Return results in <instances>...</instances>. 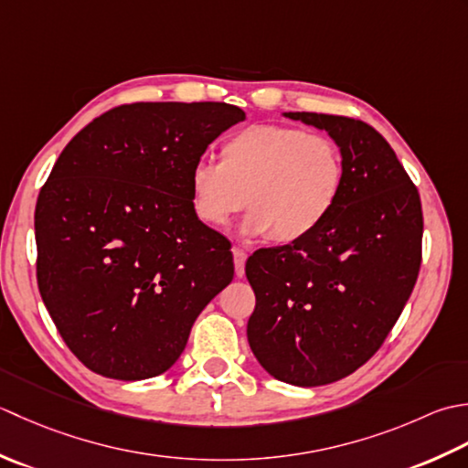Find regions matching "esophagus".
Here are the masks:
<instances>
[{"instance_id": "esophagus-1", "label": "esophagus", "mask_w": 468, "mask_h": 468, "mask_svg": "<svg viewBox=\"0 0 468 468\" xmlns=\"http://www.w3.org/2000/svg\"><path fill=\"white\" fill-rule=\"evenodd\" d=\"M232 254H234V272H236L238 279H242V276H244V264H246V252L240 250V248H234Z\"/></svg>"}]
</instances>
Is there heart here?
<instances>
[{"mask_svg":"<svg viewBox=\"0 0 468 468\" xmlns=\"http://www.w3.org/2000/svg\"><path fill=\"white\" fill-rule=\"evenodd\" d=\"M346 164L337 143L304 129L259 122L226 137L220 164L199 159L189 169V204L202 224L222 230L246 206L248 238L291 244L335 209Z\"/></svg>","mask_w":468,"mask_h":468,"instance_id":"obj_1","label":"heart"}]
</instances>
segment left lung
Instances as JSON below:
<instances>
[{"label": "left lung", "instance_id": "1", "mask_svg": "<svg viewBox=\"0 0 468 468\" xmlns=\"http://www.w3.org/2000/svg\"><path fill=\"white\" fill-rule=\"evenodd\" d=\"M282 114L327 131L346 186L317 230L248 259L256 307L246 335L272 378L314 388L354 374L392 331L420 271L422 207L374 127L335 114Z\"/></svg>", "mask_w": 468, "mask_h": 468}]
</instances>
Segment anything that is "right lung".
Wrapping results in <instances>:
<instances>
[{
  "instance_id": "right-lung-1",
  "label": "right lung",
  "mask_w": 468,
  "mask_h": 468,
  "mask_svg": "<svg viewBox=\"0 0 468 468\" xmlns=\"http://www.w3.org/2000/svg\"><path fill=\"white\" fill-rule=\"evenodd\" d=\"M246 112L226 102L122 104L64 147L36 204L37 287L94 374L176 364L197 314L232 282L228 240L196 218L189 169Z\"/></svg>"
}]
</instances>
